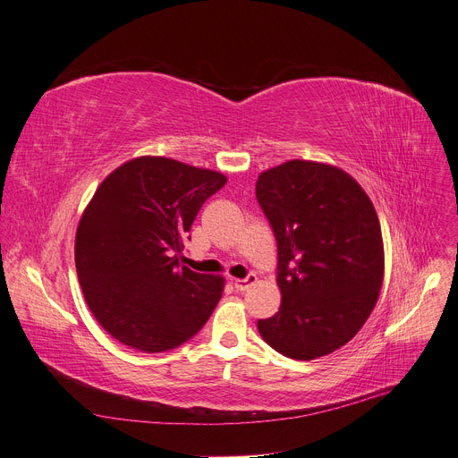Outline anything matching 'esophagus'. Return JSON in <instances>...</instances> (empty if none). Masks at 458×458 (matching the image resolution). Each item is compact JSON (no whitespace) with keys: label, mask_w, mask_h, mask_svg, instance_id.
<instances>
[{"label":"esophagus","mask_w":458,"mask_h":458,"mask_svg":"<svg viewBox=\"0 0 458 458\" xmlns=\"http://www.w3.org/2000/svg\"><path fill=\"white\" fill-rule=\"evenodd\" d=\"M258 278H256V274H249L247 278H242V280H233V287H235V291H239V293H242V291H247L250 285H254V282H256Z\"/></svg>","instance_id":"esophagus-1"}]
</instances>
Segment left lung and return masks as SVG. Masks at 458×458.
I'll return each mask as SVG.
<instances>
[{
    "label": "left lung",
    "mask_w": 458,
    "mask_h": 458,
    "mask_svg": "<svg viewBox=\"0 0 458 458\" xmlns=\"http://www.w3.org/2000/svg\"><path fill=\"white\" fill-rule=\"evenodd\" d=\"M256 199L276 237L278 313L263 341L311 360L352 341L383 284V237L372 200L344 171L291 160L258 176Z\"/></svg>",
    "instance_id": "obj_1"
}]
</instances>
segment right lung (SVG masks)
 <instances>
[{"instance_id":"right-lung-1","label":"right lung","mask_w":458,"mask_h":458,"mask_svg":"<svg viewBox=\"0 0 458 458\" xmlns=\"http://www.w3.org/2000/svg\"><path fill=\"white\" fill-rule=\"evenodd\" d=\"M226 176L141 157L105 178L82 213L75 265L89 311L114 339L147 353L184 344L223 296V278L180 267L188 232Z\"/></svg>"}]
</instances>
